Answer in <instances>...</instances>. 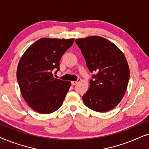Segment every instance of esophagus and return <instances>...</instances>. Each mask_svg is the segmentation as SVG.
I'll return each instance as SVG.
<instances>
[{
	"label": "esophagus",
	"mask_w": 149,
	"mask_h": 149,
	"mask_svg": "<svg viewBox=\"0 0 149 149\" xmlns=\"http://www.w3.org/2000/svg\"><path fill=\"white\" fill-rule=\"evenodd\" d=\"M81 81V78H79L78 80H77V81H72V82H71V83H72V85H76L77 84V83L80 82Z\"/></svg>",
	"instance_id": "esophagus-1"
}]
</instances>
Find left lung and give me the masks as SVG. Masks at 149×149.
Here are the masks:
<instances>
[{"instance_id": "8db88e82", "label": "left lung", "mask_w": 149, "mask_h": 149, "mask_svg": "<svg viewBox=\"0 0 149 149\" xmlns=\"http://www.w3.org/2000/svg\"><path fill=\"white\" fill-rule=\"evenodd\" d=\"M75 42L89 70L97 72L83 95V102L94 111H111L121 101L127 87L130 69L125 56L115 44L100 36L78 38Z\"/></svg>"}]
</instances>
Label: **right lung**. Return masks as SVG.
<instances>
[{
	"instance_id": "obj_1",
	"label": "right lung",
	"mask_w": 149,
	"mask_h": 149,
	"mask_svg": "<svg viewBox=\"0 0 149 149\" xmlns=\"http://www.w3.org/2000/svg\"><path fill=\"white\" fill-rule=\"evenodd\" d=\"M74 38H42L27 49L20 59L17 79L22 96L30 108L41 114L60 109L70 88V81L55 79L52 71L60 70L62 55Z\"/></svg>"
}]
</instances>
